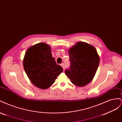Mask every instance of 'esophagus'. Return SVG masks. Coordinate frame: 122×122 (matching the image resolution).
<instances>
[{
    "mask_svg": "<svg viewBox=\"0 0 122 122\" xmlns=\"http://www.w3.org/2000/svg\"><path fill=\"white\" fill-rule=\"evenodd\" d=\"M61 67H62V68H63V69L64 70L65 69V65L64 63H62L61 64Z\"/></svg>",
    "mask_w": 122,
    "mask_h": 122,
    "instance_id": "obj_1",
    "label": "esophagus"
}]
</instances>
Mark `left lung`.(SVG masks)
Returning a JSON list of instances; mask_svg holds the SVG:
<instances>
[{"label":"left lung","instance_id":"left-lung-1","mask_svg":"<svg viewBox=\"0 0 122 122\" xmlns=\"http://www.w3.org/2000/svg\"><path fill=\"white\" fill-rule=\"evenodd\" d=\"M70 67L65 74L71 82L83 86L93 80L99 65L100 58L95 48L84 42H78L69 50Z\"/></svg>","mask_w":122,"mask_h":122}]
</instances>
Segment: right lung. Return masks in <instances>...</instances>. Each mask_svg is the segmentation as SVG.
<instances>
[{
  "mask_svg": "<svg viewBox=\"0 0 122 122\" xmlns=\"http://www.w3.org/2000/svg\"><path fill=\"white\" fill-rule=\"evenodd\" d=\"M25 71L32 83L42 89L49 87L63 71L52 56L51 48L41 43L27 49L23 59Z\"/></svg>",
  "mask_w": 122,
  "mask_h": 122,
  "instance_id": "add662e5",
  "label": "right lung"
}]
</instances>
